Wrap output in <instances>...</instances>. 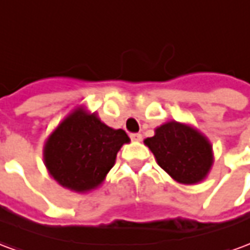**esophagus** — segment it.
I'll return each mask as SVG.
<instances>
[{
  "label": "esophagus",
  "mask_w": 250,
  "mask_h": 250,
  "mask_svg": "<svg viewBox=\"0 0 250 250\" xmlns=\"http://www.w3.org/2000/svg\"><path fill=\"white\" fill-rule=\"evenodd\" d=\"M130 138H132L133 141H141V140H143V136H141L140 133H132V134H130Z\"/></svg>",
  "instance_id": "34e87169"
}]
</instances>
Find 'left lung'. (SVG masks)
<instances>
[{
	"instance_id": "left-lung-1",
	"label": "left lung",
	"mask_w": 250,
	"mask_h": 250,
	"mask_svg": "<svg viewBox=\"0 0 250 250\" xmlns=\"http://www.w3.org/2000/svg\"><path fill=\"white\" fill-rule=\"evenodd\" d=\"M157 164L177 183L197 184L207 177L213 164L212 145L196 129L169 121L146 138Z\"/></svg>"
}]
</instances>
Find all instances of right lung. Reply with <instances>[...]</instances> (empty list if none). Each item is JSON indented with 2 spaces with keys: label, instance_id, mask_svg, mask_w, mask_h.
Returning a JSON list of instances; mask_svg holds the SVG:
<instances>
[{
  "label": "right lung",
  "instance_id": "add662e5",
  "mask_svg": "<svg viewBox=\"0 0 250 250\" xmlns=\"http://www.w3.org/2000/svg\"><path fill=\"white\" fill-rule=\"evenodd\" d=\"M130 140L123 129H112L83 107L70 113L49 136L43 160L63 188L85 193L97 188L116 163L118 150Z\"/></svg>",
  "mask_w": 250,
  "mask_h": 250
}]
</instances>
